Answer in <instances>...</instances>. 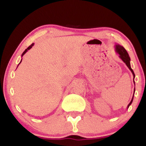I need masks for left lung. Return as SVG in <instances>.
Segmentation results:
<instances>
[{
    "instance_id": "1",
    "label": "left lung",
    "mask_w": 146,
    "mask_h": 146,
    "mask_svg": "<svg viewBox=\"0 0 146 146\" xmlns=\"http://www.w3.org/2000/svg\"><path fill=\"white\" fill-rule=\"evenodd\" d=\"M115 51H116V53H117V54H119V57L121 58L122 61H123V62L126 64V66H128L129 69L130 70V71L132 72V75H133V78L135 79V73H134L133 70L132 69L131 66H130V57H129L128 52H127L126 50L123 48V46H121V45H119L118 44H115ZM134 84H135V80H134ZM135 88L134 89V94H135ZM133 98H134V95H133V96H132L131 101H130V103H129V104L128 105L127 108H128L129 106L131 105L132 102V101H133Z\"/></svg>"
}]
</instances>
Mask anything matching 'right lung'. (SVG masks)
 <instances>
[{
	"instance_id": "obj_1",
	"label": "right lung",
	"mask_w": 146,
	"mask_h": 146,
	"mask_svg": "<svg viewBox=\"0 0 146 146\" xmlns=\"http://www.w3.org/2000/svg\"><path fill=\"white\" fill-rule=\"evenodd\" d=\"M33 45H34V43H32V44H31V45H30V46H29V47H28L27 48H26V49H25V51L24 52H23V54H22V57H23V56H24V55L25 54V53H27V52L28 51V50H29V49H31V47H32V46H33ZM21 62H22V60H21V62H20V63L19 64H18V65H19L20 64H21Z\"/></svg>"
}]
</instances>
